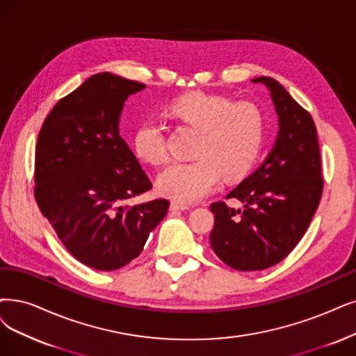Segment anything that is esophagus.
<instances>
[{
	"mask_svg": "<svg viewBox=\"0 0 356 356\" xmlns=\"http://www.w3.org/2000/svg\"><path fill=\"white\" fill-rule=\"evenodd\" d=\"M169 209L174 210V211L175 210H188L190 206L188 204H184V203H178V202H172V203H170Z\"/></svg>",
	"mask_w": 356,
	"mask_h": 356,
	"instance_id": "obj_1",
	"label": "esophagus"
}]
</instances>
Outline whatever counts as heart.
<instances>
[{
	"instance_id": "1",
	"label": "heart",
	"mask_w": 356,
	"mask_h": 356,
	"mask_svg": "<svg viewBox=\"0 0 356 356\" xmlns=\"http://www.w3.org/2000/svg\"><path fill=\"white\" fill-rule=\"evenodd\" d=\"M168 113L178 124L197 131L190 163H174L158 177L162 195L179 203L202 200L215 190L220 177L244 178L257 162L264 140V117L248 102L232 104L231 99L206 92H190L177 97ZM133 147L141 161L161 165L168 154L162 125L147 120L138 125Z\"/></svg>"
}]
</instances>
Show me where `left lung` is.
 Wrapping results in <instances>:
<instances>
[{
    "label": "left lung",
    "instance_id": "8db88e82",
    "mask_svg": "<svg viewBox=\"0 0 356 356\" xmlns=\"http://www.w3.org/2000/svg\"><path fill=\"white\" fill-rule=\"evenodd\" d=\"M270 92L279 131L272 150L251 175L226 195L243 209L213 203L210 245L218 257L241 272L277 264L296 247L318 207L323 193L317 129L309 113L272 77L252 79Z\"/></svg>",
    "mask_w": 356,
    "mask_h": 356
}]
</instances>
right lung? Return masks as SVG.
Here are the masks:
<instances>
[{
    "mask_svg": "<svg viewBox=\"0 0 356 356\" xmlns=\"http://www.w3.org/2000/svg\"><path fill=\"white\" fill-rule=\"evenodd\" d=\"M146 84L112 73L92 76L54 106L35 154L36 203L74 259L111 272L138 257L169 202L129 203L152 188L120 136L130 95Z\"/></svg>",
    "mask_w": 356,
    "mask_h": 356,
    "instance_id": "add662e5",
    "label": "right lung"
}]
</instances>
